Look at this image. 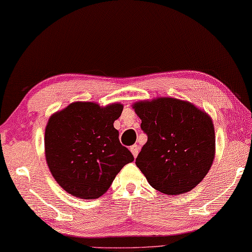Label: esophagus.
Wrapping results in <instances>:
<instances>
[{"mask_svg": "<svg viewBox=\"0 0 252 252\" xmlns=\"http://www.w3.org/2000/svg\"><path fill=\"white\" fill-rule=\"evenodd\" d=\"M130 151L132 153L133 158H136L138 156V151H139V147H138L137 145H133L130 147Z\"/></svg>", "mask_w": 252, "mask_h": 252, "instance_id": "34e87169", "label": "esophagus"}]
</instances>
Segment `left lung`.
I'll return each instance as SVG.
<instances>
[{"mask_svg": "<svg viewBox=\"0 0 252 252\" xmlns=\"http://www.w3.org/2000/svg\"><path fill=\"white\" fill-rule=\"evenodd\" d=\"M148 140L136 165L158 191H190L211 167L215 153L212 120L186 101L158 97L133 104Z\"/></svg>", "mask_w": 252, "mask_h": 252, "instance_id": "8db88e82", "label": "left lung"}]
</instances>
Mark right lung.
Returning <instances> with one entry per match:
<instances>
[{
    "mask_svg": "<svg viewBox=\"0 0 252 252\" xmlns=\"http://www.w3.org/2000/svg\"><path fill=\"white\" fill-rule=\"evenodd\" d=\"M122 112L120 103L100 107L94 102H75L50 117L45 158L65 191L81 199L99 198L117 173L133 161L113 125Z\"/></svg>",
    "mask_w": 252,
    "mask_h": 252,
    "instance_id": "right-lung-1",
    "label": "right lung"
}]
</instances>
